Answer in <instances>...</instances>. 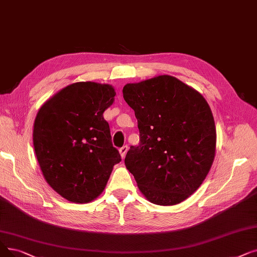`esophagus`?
Instances as JSON below:
<instances>
[{
	"label": "esophagus",
	"instance_id": "1",
	"mask_svg": "<svg viewBox=\"0 0 257 257\" xmlns=\"http://www.w3.org/2000/svg\"><path fill=\"white\" fill-rule=\"evenodd\" d=\"M127 151H128V146H122L121 148H119V154L121 156V159L125 158Z\"/></svg>",
	"mask_w": 257,
	"mask_h": 257
}]
</instances>
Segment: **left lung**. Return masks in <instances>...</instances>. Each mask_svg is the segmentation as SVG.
<instances>
[{"label": "left lung", "instance_id": "1", "mask_svg": "<svg viewBox=\"0 0 257 257\" xmlns=\"http://www.w3.org/2000/svg\"><path fill=\"white\" fill-rule=\"evenodd\" d=\"M135 110L140 145L125 165L150 203L173 206L203 184L216 150V129L205 97L171 75H158L122 88Z\"/></svg>", "mask_w": 257, "mask_h": 257}]
</instances>
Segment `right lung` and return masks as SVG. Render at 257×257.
Masks as SVG:
<instances>
[{
    "instance_id": "right-lung-1",
    "label": "right lung",
    "mask_w": 257,
    "mask_h": 257,
    "mask_svg": "<svg viewBox=\"0 0 257 257\" xmlns=\"http://www.w3.org/2000/svg\"><path fill=\"white\" fill-rule=\"evenodd\" d=\"M109 84L77 82L44 103L33 124V147L48 185L71 203L102 194L120 162L104 111L114 102Z\"/></svg>"
}]
</instances>
